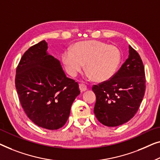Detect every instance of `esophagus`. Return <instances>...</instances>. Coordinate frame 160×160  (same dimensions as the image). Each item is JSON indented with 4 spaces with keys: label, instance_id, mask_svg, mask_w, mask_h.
<instances>
[{
    "label": "esophagus",
    "instance_id": "esophagus-1",
    "mask_svg": "<svg viewBox=\"0 0 160 160\" xmlns=\"http://www.w3.org/2000/svg\"><path fill=\"white\" fill-rule=\"evenodd\" d=\"M79 88H80V90L81 92H84V91H87V90H88L87 86L85 84H83V83H80Z\"/></svg>",
    "mask_w": 160,
    "mask_h": 160
}]
</instances>
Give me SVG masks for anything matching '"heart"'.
<instances>
[{"label": "heart", "instance_id": "obj_1", "mask_svg": "<svg viewBox=\"0 0 160 160\" xmlns=\"http://www.w3.org/2000/svg\"><path fill=\"white\" fill-rule=\"evenodd\" d=\"M62 60L67 72L75 77L85 68L90 77L104 82L113 77L121 62L120 51L98 40H86L75 43L71 50L62 53Z\"/></svg>", "mask_w": 160, "mask_h": 160}]
</instances>
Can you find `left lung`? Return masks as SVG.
<instances>
[{
	"mask_svg": "<svg viewBox=\"0 0 160 160\" xmlns=\"http://www.w3.org/2000/svg\"><path fill=\"white\" fill-rule=\"evenodd\" d=\"M144 67L136 51L129 46V56L111 79L92 90L96 94L94 114L101 123L116 127L127 122L138 111L146 89Z\"/></svg>",
	"mask_w": 160,
	"mask_h": 160,
	"instance_id": "1",
	"label": "left lung"
}]
</instances>
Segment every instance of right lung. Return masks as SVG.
<instances>
[{
  "mask_svg": "<svg viewBox=\"0 0 160 160\" xmlns=\"http://www.w3.org/2000/svg\"><path fill=\"white\" fill-rule=\"evenodd\" d=\"M45 40L31 46L20 60L15 85L20 103L35 125L57 130L68 120L80 93L78 83L65 75L59 61L47 52Z\"/></svg>",
  "mask_w": 160,
  "mask_h": 160,
  "instance_id": "add662e5",
  "label": "right lung"
}]
</instances>
